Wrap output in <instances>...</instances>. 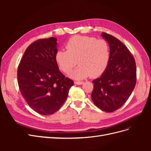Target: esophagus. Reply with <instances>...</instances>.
I'll return each mask as SVG.
<instances>
[{"mask_svg": "<svg viewBox=\"0 0 151 151\" xmlns=\"http://www.w3.org/2000/svg\"><path fill=\"white\" fill-rule=\"evenodd\" d=\"M84 83V82L83 81H75L74 82V84H77V85H82Z\"/></svg>", "mask_w": 151, "mask_h": 151, "instance_id": "34e87169", "label": "esophagus"}]
</instances>
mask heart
<instances>
[{
	"instance_id": "heart-1",
	"label": "heart",
	"mask_w": 151,
	"mask_h": 151,
	"mask_svg": "<svg viewBox=\"0 0 151 151\" xmlns=\"http://www.w3.org/2000/svg\"><path fill=\"white\" fill-rule=\"evenodd\" d=\"M65 50H58L55 59L63 72L69 73L77 62L79 65L68 76L81 80L89 76L96 77L106 69L110 59V48L106 41L76 35L68 40Z\"/></svg>"
}]
</instances>
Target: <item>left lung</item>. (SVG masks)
I'll list each match as a JSON object with an SVG mask.
<instances>
[{
	"label": "left lung",
	"instance_id": "8db88e82",
	"mask_svg": "<svg viewBox=\"0 0 151 151\" xmlns=\"http://www.w3.org/2000/svg\"><path fill=\"white\" fill-rule=\"evenodd\" d=\"M101 36L108 43L110 59L101 76L93 81L91 99L101 110L113 112L125 104L134 89L136 64L134 57L119 40L105 33Z\"/></svg>",
	"mask_w": 151,
	"mask_h": 151
}]
</instances>
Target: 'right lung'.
I'll use <instances>...</instances> for the list:
<instances>
[{"label": "right lung", "mask_w": 151, "mask_h": 151, "mask_svg": "<svg viewBox=\"0 0 151 151\" xmlns=\"http://www.w3.org/2000/svg\"><path fill=\"white\" fill-rule=\"evenodd\" d=\"M57 39L38 40L27 48L17 69L21 93L34 111L49 115L66 101L74 81L59 70L55 55Z\"/></svg>", "instance_id": "add662e5"}]
</instances>
